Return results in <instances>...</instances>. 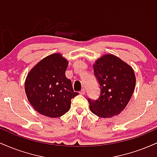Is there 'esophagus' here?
Wrapping results in <instances>:
<instances>
[{"instance_id": "34e87169", "label": "esophagus", "mask_w": 157, "mask_h": 157, "mask_svg": "<svg viewBox=\"0 0 157 157\" xmlns=\"http://www.w3.org/2000/svg\"><path fill=\"white\" fill-rule=\"evenodd\" d=\"M80 94H82V95H84L85 94H86V90H85L84 89H82L81 90V91H80Z\"/></svg>"}]
</instances>
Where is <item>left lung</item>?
<instances>
[{
    "label": "left lung",
    "instance_id": "1",
    "mask_svg": "<svg viewBox=\"0 0 157 157\" xmlns=\"http://www.w3.org/2000/svg\"><path fill=\"white\" fill-rule=\"evenodd\" d=\"M94 71L100 87L96 100L88 99L91 112L100 117L118 115L128 103L136 85L133 68L115 55H105L96 60Z\"/></svg>",
    "mask_w": 157,
    "mask_h": 157
}]
</instances>
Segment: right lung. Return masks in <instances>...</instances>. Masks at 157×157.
<instances>
[{"label":"right lung","instance_id":"obj_1","mask_svg":"<svg viewBox=\"0 0 157 157\" xmlns=\"http://www.w3.org/2000/svg\"><path fill=\"white\" fill-rule=\"evenodd\" d=\"M68 61L59 53L52 54L32 68L25 82V91L32 107L48 117L63 116L71 107V100L79 94L66 77Z\"/></svg>","mask_w":157,"mask_h":157}]
</instances>
